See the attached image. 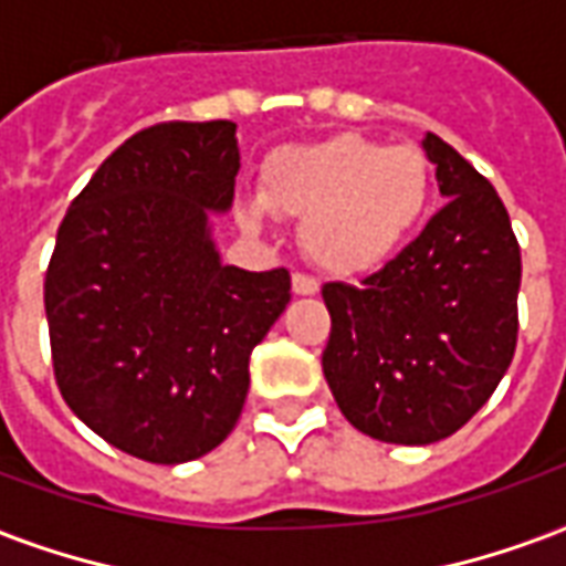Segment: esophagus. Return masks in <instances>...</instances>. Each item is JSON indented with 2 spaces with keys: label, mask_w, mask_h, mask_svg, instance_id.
I'll return each instance as SVG.
<instances>
[{
  "label": "esophagus",
  "mask_w": 566,
  "mask_h": 566,
  "mask_svg": "<svg viewBox=\"0 0 566 566\" xmlns=\"http://www.w3.org/2000/svg\"><path fill=\"white\" fill-rule=\"evenodd\" d=\"M294 294L312 296L318 294V279H312L306 272H294Z\"/></svg>",
  "instance_id": "esophagus-1"
}]
</instances>
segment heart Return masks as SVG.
<instances>
[{
  "label": "heart",
  "instance_id": "obj_1",
  "mask_svg": "<svg viewBox=\"0 0 566 566\" xmlns=\"http://www.w3.org/2000/svg\"><path fill=\"white\" fill-rule=\"evenodd\" d=\"M433 169L416 145H381L343 133L284 145L260 166V206L300 223V242L321 270L355 275L381 266L416 233L430 202ZM242 221L260 227V211Z\"/></svg>",
  "mask_w": 566,
  "mask_h": 566
}]
</instances>
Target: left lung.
I'll return each mask as SVG.
<instances>
[{
  "mask_svg": "<svg viewBox=\"0 0 566 566\" xmlns=\"http://www.w3.org/2000/svg\"><path fill=\"white\" fill-rule=\"evenodd\" d=\"M449 199L409 245L360 284L321 287V355L336 406L381 442L451 437L488 403L518 343L522 248L510 211L449 142L424 136Z\"/></svg>",
  "mask_w": 566,
  "mask_h": 566,
  "instance_id": "8db88e82",
  "label": "left lung"
}]
</instances>
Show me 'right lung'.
Masks as SVG:
<instances>
[{
    "mask_svg": "<svg viewBox=\"0 0 566 566\" xmlns=\"http://www.w3.org/2000/svg\"><path fill=\"white\" fill-rule=\"evenodd\" d=\"M233 120L129 136L56 230L44 312L56 388L115 449L185 463L221 446L248 357L291 300V272L223 266L209 211L233 202Z\"/></svg>",
    "mask_w": 566,
    "mask_h": 566,
    "instance_id": "obj_1",
    "label": "right lung"
}]
</instances>
